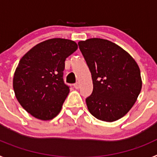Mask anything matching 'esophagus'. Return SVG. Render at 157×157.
I'll list each match as a JSON object with an SVG mask.
<instances>
[{
    "mask_svg": "<svg viewBox=\"0 0 157 157\" xmlns=\"http://www.w3.org/2000/svg\"><path fill=\"white\" fill-rule=\"evenodd\" d=\"M74 87L76 89V90H78V89H79V87H80L79 83H78V82L75 83V84H74Z\"/></svg>",
    "mask_w": 157,
    "mask_h": 157,
    "instance_id": "34e87169",
    "label": "esophagus"
}]
</instances>
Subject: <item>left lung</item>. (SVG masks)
<instances>
[{"mask_svg": "<svg viewBox=\"0 0 157 157\" xmlns=\"http://www.w3.org/2000/svg\"><path fill=\"white\" fill-rule=\"evenodd\" d=\"M91 72L94 90L86 99L95 118L113 122L130 110L141 90V72L134 58L109 40L90 38L78 42Z\"/></svg>", "mask_w": 157, "mask_h": 157, "instance_id": "8db88e82", "label": "left lung"}]
</instances>
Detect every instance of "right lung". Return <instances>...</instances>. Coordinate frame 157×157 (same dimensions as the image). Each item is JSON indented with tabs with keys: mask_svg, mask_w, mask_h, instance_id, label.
<instances>
[{
	"mask_svg": "<svg viewBox=\"0 0 157 157\" xmlns=\"http://www.w3.org/2000/svg\"><path fill=\"white\" fill-rule=\"evenodd\" d=\"M77 48L74 41L52 38L36 45L19 60L14 92L31 116L50 120L59 114L70 90L63 78L65 59Z\"/></svg>",
	"mask_w": 157,
	"mask_h": 157,
	"instance_id": "right-lung-1",
	"label": "right lung"
}]
</instances>
